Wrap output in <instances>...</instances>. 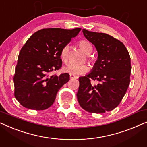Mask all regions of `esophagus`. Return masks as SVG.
Wrapping results in <instances>:
<instances>
[{
  "mask_svg": "<svg viewBox=\"0 0 147 147\" xmlns=\"http://www.w3.org/2000/svg\"><path fill=\"white\" fill-rule=\"evenodd\" d=\"M69 77L71 79H74V78H78L77 76L73 75V74H69Z\"/></svg>",
  "mask_w": 147,
  "mask_h": 147,
  "instance_id": "1",
  "label": "esophagus"
}]
</instances>
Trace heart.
Segmentation results:
<instances>
[{"label":"heart","instance_id":"b5f03b06","mask_svg":"<svg viewBox=\"0 0 147 147\" xmlns=\"http://www.w3.org/2000/svg\"><path fill=\"white\" fill-rule=\"evenodd\" d=\"M78 46L80 48V49L86 53V55H88L91 53L92 51V47L89 42L86 41V40H81L78 42ZM60 57L63 63H67L69 61V47L68 45L63 46L61 51H60ZM63 71L70 74L73 75L78 76L82 75V74H86L89 70L88 65L85 64H82V65H76V64L71 63L63 67Z\"/></svg>","mask_w":147,"mask_h":147}]
</instances>
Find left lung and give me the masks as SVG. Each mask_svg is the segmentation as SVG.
<instances>
[{
  "instance_id": "1",
  "label": "left lung",
  "mask_w": 147,
  "mask_h": 147,
  "mask_svg": "<svg viewBox=\"0 0 147 147\" xmlns=\"http://www.w3.org/2000/svg\"><path fill=\"white\" fill-rule=\"evenodd\" d=\"M82 31L96 47L98 56L92 71L79 78L78 102L92 113L111 111L121 102L130 84V55L121 41L108 34ZM91 79L98 84L92 83Z\"/></svg>"
}]
</instances>
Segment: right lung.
Here are the masks:
<instances>
[{
	"label": "right lung",
	"mask_w": 147,
	"mask_h": 147,
	"mask_svg": "<svg viewBox=\"0 0 147 147\" xmlns=\"http://www.w3.org/2000/svg\"><path fill=\"white\" fill-rule=\"evenodd\" d=\"M80 31V28L43 29L27 40L20 51L13 78L15 98L22 106L43 110L53 104L69 75L50 73L61 67L60 51Z\"/></svg>",
	"instance_id": "obj_1"
}]
</instances>
